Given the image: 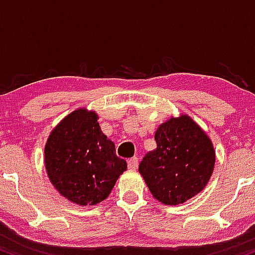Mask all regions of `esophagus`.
Instances as JSON below:
<instances>
[{
	"label": "esophagus",
	"mask_w": 255,
	"mask_h": 255,
	"mask_svg": "<svg viewBox=\"0 0 255 255\" xmlns=\"http://www.w3.org/2000/svg\"><path fill=\"white\" fill-rule=\"evenodd\" d=\"M128 168H130V170H136L137 166H138V159H137L136 156L128 159Z\"/></svg>",
	"instance_id": "esophagus-1"
}]
</instances>
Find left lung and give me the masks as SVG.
Segmentation results:
<instances>
[{
  "instance_id": "left-lung-1",
  "label": "left lung",
  "mask_w": 255,
  "mask_h": 255,
  "mask_svg": "<svg viewBox=\"0 0 255 255\" xmlns=\"http://www.w3.org/2000/svg\"><path fill=\"white\" fill-rule=\"evenodd\" d=\"M154 138L156 148L138 166L154 199L176 206L201 193L216 164V149L204 128L188 114H179L160 124Z\"/></svg>"
}]
</instances>
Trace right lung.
Here are the masks:
<instances>
[{
  "label": "right lung",
  "mask_w": 255,
  "mask_h": 255,
  "mask_svg": "<svg viewBox=\"0 0 255 255\" xmlns=\"http://www.w3.org/2000/svg\"><path fill=\"white\" fill-rule=\"evenodd\" d=\"M97 120L95 111H73L50 131L44 147L50 183L60 195L79 206H94L107 199L128 168Z\"/></svg>",
  "instance_id": "1"
}]
</instances>
